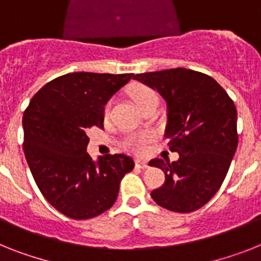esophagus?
<instances>
[{
    "label": "esophagus",
    "mask_w": 261,
    "mask_h": 261,
    "mask_svg": "<svg viewBox=\"0 0 261 261\" xmlns=\"http://www.w3.org/2000/svg\"><path fill=\"white\" fill-rule=\"evenodd\" d=\"M136 165L140 168H143V169H146V168L149 167V165H148V161L145 160H136Z\"/></svg>",
    "instance_id": "34e87169"
}]
</instances>
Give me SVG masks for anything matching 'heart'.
Here are the masks:
<instances>
[{"label":"heart","mask_w":261,"mask_h":261,"mask_svg":"<svg viewBox=\"0 0 261 261\" xmlns=\"http://www.w3.org/2000/svg\"><path fill=\"white\" fill-rule=\"evenodd\" d=\"M133 98H135L136 104L139 105L140 109H143L146 105L152 104V102H159V96L153 89H150L149 87L145 85H140V87L135 88L132 93ZM112 101H109L104 108V115L108 116L109 111H111ZM152 139L150 133H140V135H130L128 136L124 141V146L128 150H132L135 153H144L146 150V144Z\"/></svg>","instance_id":"1"}]
</instances>
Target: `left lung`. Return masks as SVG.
<instances>
[{
    "label": "left lung",
    "instance_id": "obj_1",
    "mask_svg": "<svg viewBox=\"0 0 261 261\" xmlns=\"http://www.w3.org/2000/svg\"><path fill=\"white\" fill-rule=\"evenodd\" d=\"M157 90L167 102L165 139L178 160L153 159L165 181L150 196L172 212L188 213L205 205L227 176L238 148V112L216 80L176 68L133 77Z\"/></svg>",
    "mask_w": 261,
    "mask_h": 261
}]
</instances>
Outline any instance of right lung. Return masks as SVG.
I'll return each instance as SVG.
<instances>
[{
	"label": "right lung",
	"mask_w": 261,
	"mask_h": 261,
	"mask_svg": "<svg viewBox=\"0 0 261 261\" xmlns=\"http://www.w3.org/2000/svg\"><path fill=\"white\" fill-rule=\"evenodd\" d=\"M132 73L76 72L51 80L23 113V153L41 193L62 215L87 220L108 211L135 168L126 154L87 153L88 129L104 128V105Z\"/></svg>",
	"instance_id": "1"
}]
</instances>
